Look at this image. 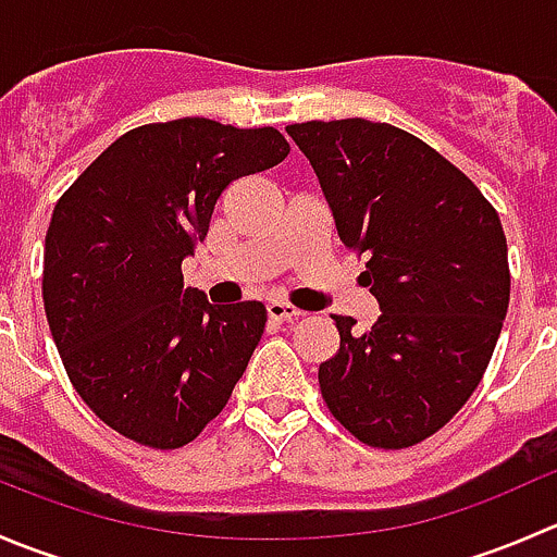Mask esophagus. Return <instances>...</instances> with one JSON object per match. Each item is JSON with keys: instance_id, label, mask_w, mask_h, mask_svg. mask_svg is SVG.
<instances>
[{"instance_id": "obj_1", "label": "esophagus", "mask_w": 557, "mask_h": 557, "mask_svg": "<svg viewBox=\"0 0 557 557\" xmlns=\"http://www.w3.org/2000/svg\"><path fill=\"white\" fill-rule=\"evenodd\" d=\"M267 314L272 320H277V323H294V320H299L301 312L299 307H294V305H285V301H277V299H272L267 305Z\"/></svg>"}]
</instances>
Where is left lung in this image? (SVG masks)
<instances>
[{
  "instance_id": "left-lung-1",
  "label": "left lung",
  "mask_w": 557,
  "mask_h": 557,
  "mask_svg": "<svg viewBox=\"0 0 557 557\" xmlns=\"http://www.w3.org/2000/svg\"><path fill=\"white\" fill-rule=\"evenodd\" d=\"M336 234L367 258L383 314L363 334L334 314L339 350L320 363L329 412L358 442L404 450L445 429L480 385L509 307L502 221L431 145L363 117L294 123Z\"/></svg>"
}]
</instances>
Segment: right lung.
Returning <instances> with one entry per match:
<instances>
[{
	"instance_id": "obj_1",
	"label": "right lung",
	"mask_w": 557,
	"mask_h": 557,
	"mask_svg": "<svg viewBox=\"0 0 557 557\" xmlns=\"http://www.w3.org/2000/svg\"><path fill=\"white\" fill-rule=\"evenodd\" d=\"M290 145L272 126L210 117L117 137L55 201L42 301L66 377L126 440L177 450L226 407L267 325L261 301L210 305L183 288V258L234 180Z\"/></svg>"
}]
</instances>
